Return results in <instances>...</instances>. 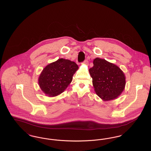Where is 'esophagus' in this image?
Returning a JSON list of instances; mask_svg holds the SVG:
<instances>
[{
  "label": "esophagus",
  "mask_w": 151,
  "mask_h": 151,
  "mask_svg": "<svg viewBox=\"0 0 151 151\" xmlns=\"http://www.w3.org/2000/svg\"><path fill=\"white\" fill-rule=\"evenodd\" d=\"M84 63L85 64H88V60L87 59L85 60H84Z\"/></svg>",
  "instance_id": "esophagus-1"
}]
</instances>
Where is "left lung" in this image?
Returning a JSON list of instances; mask_svg holds the SVG:
<instances>
[{"instance_id":"1","label":"left lung","mask_w":151,"mask_h":151,"mask_svg":"<svg viewBox=\"0 0 151 151\" xmlns=\"http://www.w3.org/2000/svg\"><path fill=\"white\" fill-rule=\"evenodd\" d=\"M96 94L104 101L116 99L126 85L124 73L117 65L104 59L97 58L93 67L89 70Z\"/></svg>"}]
</instances>
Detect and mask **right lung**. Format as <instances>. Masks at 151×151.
I'll use <instances>...</instances> for the list:
<instances>
[{
  "mask_svg": "<svg viewBox=\"0 0 151 151\" xmlns=\"http://www.w3.org/2000/svg\"><path fill=\"white\" fill-rule=\"evenodd\" d=\"M79 67L74 62L59 59L43 68L38 79V84L44 93L54 97L62 92L72 81L73 74Z\"/></svg>",
  "mask_w": 151,
  "mask_h": 151,
  "instance_id": "add662e5",
  "label": "right lung"
}]
</instances>
